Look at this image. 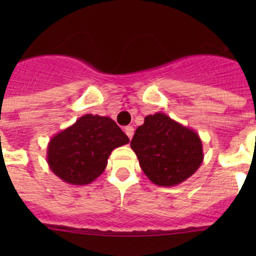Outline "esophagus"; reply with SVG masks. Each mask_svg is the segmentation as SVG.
Listing matches in <instances>:
<instances>
[{
  "label": "esophagus",
  "instance_id": "obj_1",
  "mask_svg": "<svg viewBox=\"0 0 256 256\" xmlns=\"http://www.w3.org/2000/svg\"><path fill=\"white\" fill-rule=\"evenodd\" d=\"M125 134L128 136V138L131 140V138H132V136H134V128H132V126H126Z\"/></svg>",
  "mask_w": 256,
  "mask_h": 256
}]
</instances>
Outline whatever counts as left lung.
Returning <instances> with one entry per match:
<instances>
[{"mask_svg": "<svg viewBox=\"0 0 256 256\" xmlns=\"http://www.w3.org/2000/svg\"><path fill=\"white\" fill-rule=\"evenodd\" d=\"M131 148L147 178L162 187L184 182L204 158L200 135L164 112L144 118L136 128Z\"/></svg>", "mask_w": 256, "mask_h": 256, "instance_id": "obj_1", "label": "left lung"}]
</instances>
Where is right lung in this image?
<instances>
[{
	"label": "right lung",
	"mask_w": 256,
	"mask_h": 256,
	"mask_svg": "<svg viewBox=\"0 0 256 256\" xmlns=\"http://www.w3.org/2000/svg\"><path fill=\"white\" fill-rule=\"evenodd\" d=\"M128 142L112 118L85 114L49 140L48 166L69 184H89L105 171L112 150Z\"/></svg>",
	"instance_id": "right-lung-1"
}]
</instances>
